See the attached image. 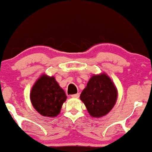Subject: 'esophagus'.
Segmentation results:
<instances>
[{"instance_id": "esophagus-1", "label": "esophagus", "mask_w": 152, "mask_h": 152, "mask_svg": "<svg viewBox=\"0 0 152 152\" xmlns=\"http://www.w3.org/2000/svg\"><path fill=\"white\" fill-rule=\"evenodd\" d=\"M71 97L73 98H78L79 97V94H75V95H72Z\"/></svg>"}]
</instances>
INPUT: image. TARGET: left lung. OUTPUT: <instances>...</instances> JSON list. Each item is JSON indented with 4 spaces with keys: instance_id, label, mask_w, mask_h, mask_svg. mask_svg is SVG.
<instances>
[{
    "instance_id": "1",
    "label": "left lung",
    "mask_w": 152,
    "mask_h": 152,
    "mask_svg": "<svg viewBox=\"0 0 152 152\" xmlns=\"http://www.w3.org/2000/svg\"><path fill=\"white\" fill-rule=\"evenodd\" d=\"M118 91L111 78L105 73L94 74L80 95L88 113L99 118L108 114L116 104Z\"/></svg>"
}]
</instances>
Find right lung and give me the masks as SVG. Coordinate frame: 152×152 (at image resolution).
Masks as SVG:
<instances>
[{"label":"right lung","mask_w":152,"mask_h":152,"mask_svg":"<svg viewBox=\"0 0 152 152\" xmlns=\"http://www.w3.org/2000/svg\"><path fill=\"white\" fill-rule=\"evenodd\" d=\"M30 98L38 113L44 116L53 118L60 113L67 96L54 76L43 73L32 87Z\"/></svg>","instance_id":"add662e5"}]
</instances>
